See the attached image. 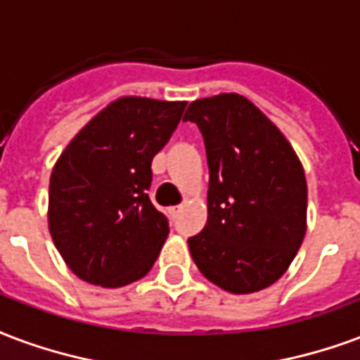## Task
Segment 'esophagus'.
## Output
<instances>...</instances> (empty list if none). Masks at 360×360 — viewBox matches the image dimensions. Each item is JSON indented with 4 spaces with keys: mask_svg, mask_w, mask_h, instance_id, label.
Listing matches in <instances>:
<instances>
[{
    "mask_svg": "<svg viewBox=\"0 0 360 360\" xmlns=\"http://www.w3.org/2000/svg\"><path fill=\"white\" fill-rule=\"evenodd\" d=\"M179 210H181V206H172V207H167V214L172 215V217H175V215L179 214Z\"/></svg>",
    "mask_w": 360,
    "mask_h": 360,
    "instance_id": "34e87169",
    "label": "esophagus"
}]
</instances>
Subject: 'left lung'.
I'll use <instances>...</instances> for the list:
<instances>
[{
  "label": "left lung",
  "instance_id": "1",
  "mask_svg": "<svg viewBox=\"0 0 360 360\" xmlns=\"http://www.w3.org/2000/svg\"><path fill=\"white\" fill-rule=\"evenodd\" d=\"M206 145L207 223L188 238L196 267L231 294H252L281 278L307 223L305 173L286 137L236 93L191 103Z\"/></svg>",
  "mask_w": 360,
  "mask_h": 360
}]
</instances>
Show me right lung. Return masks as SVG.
Returning <instances> with one entry per match:
<instances>
[{"label":"right lung","instance_id":"obj_1","mask_svg":"<svg viewBox=\"0 0 360 360\" xmlns=\"http://www.w3.org/2000/svg\"><path fill=\"white\" fill-rule=\"evenodd\" d=\"M185 101L122 97L70 141L49 179V233L82 281L105 288L150 271L169 233L146 191L153 158L179 124Z\"/></svg>","mask_w":360,"mask_h":360}]
</instances>
